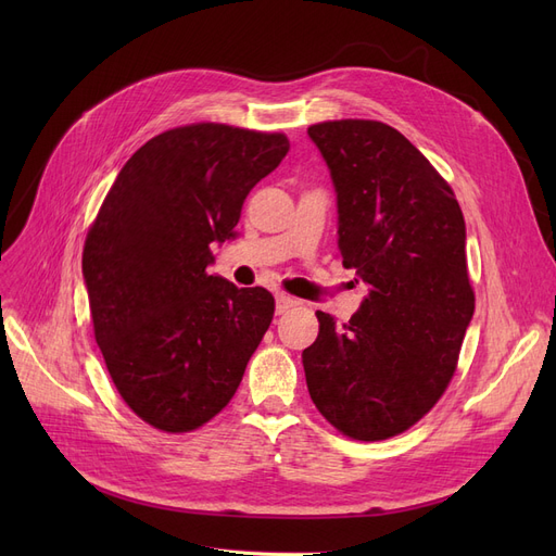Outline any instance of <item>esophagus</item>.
<instances>
[{"label": "esophagus", "mask_w": 556, "mask_h": 556, "mask_svg": "<svg viewBox=\"0 0 556 556\" xmlns=\"http://www.w3.org/2000/svg\"><path fill=\"white\" fill-rule=\"evenodd\" d=\"M298 304V300H293V298H288V295H277V300H275V308H277V313L281 315V313H286L288 308H293Z\"/></svg>", "instance_id": "obj_1"}]
</instances>
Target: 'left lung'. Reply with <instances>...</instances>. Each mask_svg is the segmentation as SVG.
I'll use <instances>...</instances> for the list:
<instances>
[{"mask_svg": "<svg viewBox=\"0 0 556 556\" xmlns=\"http://www.w3.org/2000/svg\"><path fill=\"white\" fill-rule=\"evenodd\" d=\"M338 198L344 268L369 286L338 327L317 311L302 363L315 407L342 434L378 442L415 426L457 367L476 295L453 189L399 130L342 119L308 128Z\"/></svg>", "mask_w": 556, "mask_h": 556, "instance_id": "left-lung-1", "label": "left lung"}]
</instances>
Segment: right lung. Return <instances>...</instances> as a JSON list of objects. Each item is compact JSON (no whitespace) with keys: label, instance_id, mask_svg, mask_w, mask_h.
I'll return each instance as SVG.
<instances>
[{"label":"right lung","instance_id":"right-lung-1","mask_svg":"<svg viewBox=\"0 0 556 556\" xmlns=\"http://www.w3.org/2000/svg\"><path fill=\"white\" fill-rule=\"evenodd\" d=\"M290 149L281 132L225 124L166 130L124 164L87 231L94 338L130 410L164 432L214 419L268 331L275 298L218 275L252 187Z\"/></svg>","mask_w":556,"mask_h":556}]
</instances>
